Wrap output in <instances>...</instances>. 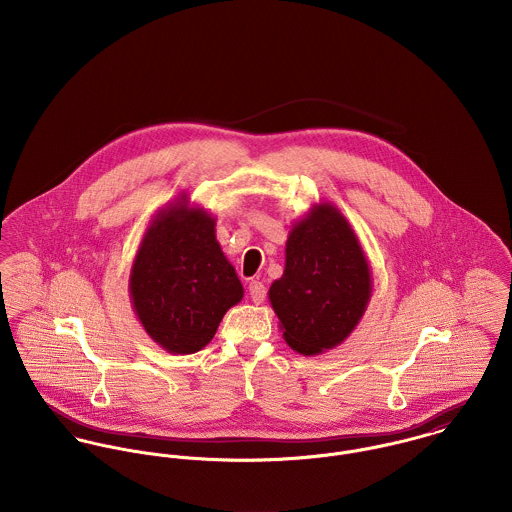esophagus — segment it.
I'll use <instances>...</instances> for the list:
<instances>
[{
  "label": "esophagus",
  "mask_w": 512,
  "mask_h": 512,
  "mask_svg": "<svg viewBox=\"0 0 512 512\" xmlns=\"http://www.w3.org/2000/svg\"><path fill=\"white\" fill-rule=\"evenodd\" d=\"M248 293H250V299H252L256 305H260V303L264 301V297H266V286H264L262 282L252 280L250 286H248Z\"/></svg>",
  "instance_id": "1"
}]
</instances>
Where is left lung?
Here are the masks:
<instances>
[{"mask_svg":"<svg viewBox=\"0 0 512 512\" xmlns=\"http://www.w3.org/2000/svg\"><path fill=\"white\" fill-rule=\"evenodd\" d=\"M370 295L372 272L357 232L333 203H315L293 222L284 274L268 292L286 343L305 357L339 347Z\"/></svg>","mask_w":512,"mask_h":512,"instance_id":"1","label":"left lung"}]
</instances>
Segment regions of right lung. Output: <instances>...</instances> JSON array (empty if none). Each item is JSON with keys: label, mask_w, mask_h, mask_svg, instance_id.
Returning <instances> with one entry per match:
<instances>
[{"label": "right lung", "mask_w": 512, "mask_h": 512, "mask_svg": "<svg viewBox=\"0 0 512 512\" xmlns=\"http://www.w3.org/2000/svg\"><path fill=\"white\" fill-rule=\"evenodd\" d=\"M217 219L181 193L149 220L128 292L147 335L171 355L207 347L224 313L244 297L217 240Z\"/></svg>", "instance_id": "obj_1"}]
</instances>
